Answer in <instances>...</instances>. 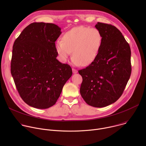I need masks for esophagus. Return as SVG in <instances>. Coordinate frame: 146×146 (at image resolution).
Instances as JSON below:
<instances>
[{
  "mask_svg": "<svg viewBox=\"0 0 146 146\" xmlns=\"http://www.w3.org/2000/svg\"><path fill=\"white\" fill-rule=\"evenodd\" d=\"M72 71H73V73H77V70L75 69H72Z\"/></svg>",
  "mask_w": 146,
  "mask_h": 146,
  "instance_id": "esophagus-1",
  "label": "esophagus"
}]
</instances>
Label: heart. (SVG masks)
<instances>
[{
	"instance_id": "obj_1",
	"label": "heart",
	"mask_w": 146,
	"mask_h": 146,
	"mask_svg": "<svg viewBox=\"0 0 146 146\" xmlns=\"http://www.w3.org/2000/svg\"><path fill=\"white\" fill-rule=\"evenodd\" d=\"M101 43L102 36L97 29L80 26L66 32L62 40L56 42L55 48L62 62H65L72 52L73 63L86 66L95 59Z\"/></svg>"
}]
</instances>
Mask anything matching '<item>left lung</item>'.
I'll return each mask as SVG.
<instances>
[{
	"label": "left lung",
	"instance_id": "left-lung-1",
	"mask_svg": "<svg viewBox=\"0 0 146 146\" xmlns=\"http://www.w3.org/2000/svg\"><path fill=\"white\" fill-rule=\"evenodd\" d=\"M102 36L98 54L88 66L78 70L80 94L88 105L103 108L122 95L131 74V51L122 33L110 24L98 23Z\"/></svg>",
	"mask_w": 146,
	"mask_h": 146
}]
</instances>
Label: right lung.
I'll use <instances>...</instances> for the list:
<instances>
[{"label": "right lung", "instance_id": "add662e5", "mask_svg": "<svg viewBox=\"0 0 146 146\" xmlns=\"http://www.w3.org/2000/svg\"><path fill=\"white\" fill-rule=\"evenodd\" d=\"M60 30L54 24L33 23L14 41L11 73L20 96L31 107L54 105L72 75L71 67L56 59L55 41Z\"/></svg>", "mask_w": 146, "mask_h": 146}]
</instances>
